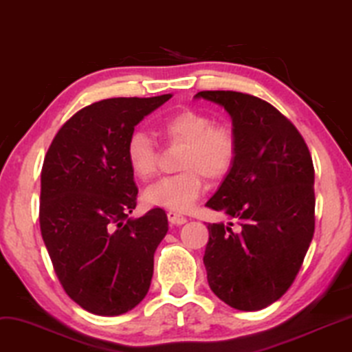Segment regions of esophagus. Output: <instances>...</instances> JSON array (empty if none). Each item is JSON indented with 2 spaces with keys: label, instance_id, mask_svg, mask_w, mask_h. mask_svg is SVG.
I'll return each mask as SVG.
<instances>
[{
  "label": "esophagus",
  "instance_id": "obj_1",
  "mask_svg": "<svg viewBox=\"0 0 352 352\" xmlns=\"http://www.w3.org/2000/svg\"><path fill=\"white\" fill-rule=\"evenodd\" d=\"M167 217H168V222H170V224H173V226H182V224H185V222H186V217L179 214V212H175V211H168Z\"/></svg>",
  "mask_w": 352,
  "mask_h": 352
}]
</instances>
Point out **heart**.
<instances>
[{"mask_svg": "<svg viewBox=\"0 0 352 352\" xmlns=\"http://www.w3.org/2000/svg\"><path fill=\"white\" fill-rule=\"evenodd\" d=\"M157 131L170 144H184L177 175L159 180L144 193L151 206L185 212L204 191V177L221 180L232 170L239 155V140L234 128L214 123L212 117L195 109H182L159 120ZM126 162L136 179H154L159 166V149L144 131H133L124 148Z\"/></svg>", "mask_w": 352, "mask_h": 352, "instance_id": "b5f03b06", "label": "heart"}]
</instances>
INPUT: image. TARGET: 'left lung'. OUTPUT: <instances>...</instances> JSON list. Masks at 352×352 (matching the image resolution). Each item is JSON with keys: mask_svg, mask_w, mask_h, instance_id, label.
Segmentation results:
<instances>
[{"mask_svg": "<svg viewBox=\"0 0 352 352\" xmlns=\"http://www.w3.org/2000/svg\"><path fill=\"white\" fill-rule=\"evenodd\" d=\"M232 117L237 161L206 203L237 221L208 224V283L222 302L255 312L292 286L315 230L314 162L299 130L278 109L235 91H201Z\"/></svg>", "mask_w": 352, "mask_h": 352, "instance_id": "left-lung-1", "label": "left lung"}]
</instances>
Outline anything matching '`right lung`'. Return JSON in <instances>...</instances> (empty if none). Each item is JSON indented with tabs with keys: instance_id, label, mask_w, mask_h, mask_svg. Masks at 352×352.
<instances>
[{
	"instance_id": "right-lung-1",
	"label": "right lung",
	"mask_w": 352,
	"mask_h": 352,
	"mask_svg": "<svg viewBox=\"0 0 352 352\" xmlns=\"http://www.w3.org/2000/svg\"><path fill=\"white\" fill-rule=\"evenodd\" d=\"M170 97H115L84 107L58 130L43 159L42 239L65 292L91 314L122 315L149 291L168 222L162 208L128 219L138 186L124 148L136 124Z\"/></svg>"
}]
</instances>
